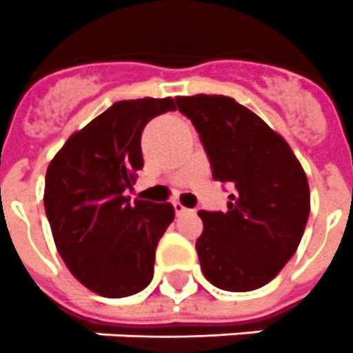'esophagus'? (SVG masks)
I'll list each match as a JSON object with an SVG mask.
<instances>
[{
	"label": "esophagus",
	"mask_w": 353,
	"mask_h": 353,
	"mask_svg": "<svg viewBox=\"0 0 353 353\" xmlns=\"http://www.w3.org/2000/svg\"><path fill=\"white\" fill-rule=\"evenodd\" d=\"M173 208H174V213H176V215H184V213H188V211H190L184 204H182V202H179V200H174Z\"/></svg>",
	"instance_id": "esophagus-1"
}]
</instances>
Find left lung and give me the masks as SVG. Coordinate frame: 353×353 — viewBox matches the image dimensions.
Wrapping results in <instances>:
<instances>
[{"label": "left lung", "instance_id": "obj_1", "mask_svg": "<svg viewBox=\"0 0 353 353\" xmlns=\"http://www.w3.org/2000/svg\"><path fill=\"white\" fill-rule=\"evenodd\" d=\"M199 132L213 179L233 188L228 211H199L204 277L225 292L268 284L297 252L310 215L308 179L281 134L230 97H179Z\"/></svg>", "mask_w": 353, "mask_h": 353}]
</instances>
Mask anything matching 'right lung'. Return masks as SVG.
I'll return each mask as SVG.
<instances>
[{
  "label": "right lung",
  "instance_id": "1",
  "mask_svg": "<svg viewBox=\"0 0 353 353\" xmlns=\"http://www.w3.org/2000/svg\"><path fill=\"white\" fill-rule=\"evenodd\" d=\"M174 109L173 98L117 101L49 163L43 202L58 253L101 297H129L153 279L157 246L174 210L168 202H131L125 191L143 168V128Z\"/></svg>",
  "mask_w": 353,
  "mask_h": 353
}]
</instances>
